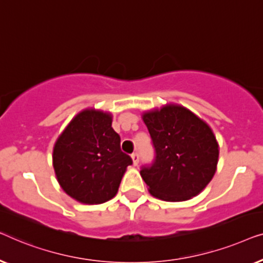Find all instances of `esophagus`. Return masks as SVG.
<instances>
[{
  "label": "esophagus",
  "mask_w": 263,
  "mask_h": 263,
  "mask_svg": "<svg viewBox=\"0 0 263 263\" xmlns=\"http://www.w3.org/2000/svg\"><path fill=\"white\" fill-rule=\"evenodd\" d=\"M131 158H132V161H133V165H138V163H139V155L137 154V153L132 154L131 155Z\"/></svg>",
  "instance_id": "1"
}]
</instances>
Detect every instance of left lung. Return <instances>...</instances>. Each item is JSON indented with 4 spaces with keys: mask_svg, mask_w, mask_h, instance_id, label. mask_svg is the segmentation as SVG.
Masks as SVG:
<instances>
[{
    "mask_svg": "<svg viewBox=\"0 0 263 263\" xmlns=\"http://www.w3.org/2000/svg\"><path fill=\"white\" fill-rule=\"evenodd\" d=\"M156 157L140 175L155 198L190 200L212 180L219 145L211 127L186 107L169 103L142 114Z\"/></svg>",
    "mask_w": 263,
    "mask_h": 263,
    "instance_id": "obj_1",
    "label": "left lung"
}]
</instances>
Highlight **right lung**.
<instances>
[{
	"mask_svg": "<svg viewBox=\"0 0 263 263\" xmlns=\"http://www.w3.org/2000/svg\"><path fill=\"white\" fill-rule=\"evenodd\" d=\"M52 163L63 191L82 204H103L116 197L132 160L120 149L112 114L87 108L58 137Z\"/></svg>",
	"mask_w": 263,
	"mask_h": 263,
	"instance_id": "right-lung-1",
	"label": "right lung"
}]
</instances>
